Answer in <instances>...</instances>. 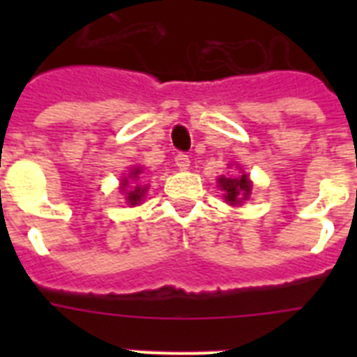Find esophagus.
Returning <instances> with one entry per match:
<instances>
[{"instance_id": "34e87169", "label": "esophagus", "mask_w": 357, "mask_h": 357, "mask_svg": "<svg viewBox=\"0 0 357 357\" xmlns=\"http://www.w3.org/2000/svg\"><path fill=\"white\" fill-rule=\"evenodd\" d=\"M174 161H176V167H178L179 170H187V168L190 167V159L187 153H178V155L174 157Z\"/></svg>"}]
</instances>
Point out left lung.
I'll return each mask as SVG.
<instances>
[{
  "instance_id": "obj_1",
  "label": "left lung",
  "mask_w": 357,
  "mask_h": 357,
  "mask_svg": "<svg viewBox=\"0 0 357 357\" xmlns=\"http://www.w3.org/2000/svg\"><path fill=\"white\" fill-rule=\"evenodd\" d=\"M218 185L220 189L224 190V198L229 204H241V200H246L250 195V181L248 176L243 174L238 178H220L218 179Z\"/></svg>"
}]
</instances>
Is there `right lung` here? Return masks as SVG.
<instances>
[{
    "instance_id": "right-lung-1",
    "label": "right lung",
    "mask_w": 357,
    "mask_h": 357,
    "mask_svg": "<svg viewBox=\"0 0 357 357\" xmlns=\"http://www.w3.org/2000/svg\"><path fill=\"white\" fill-rule=\"evenodd\" d=\"M139 174L140 168H133V172L129 174V178L123 179L122 189H126V200L131 204V206H137L140 200H142V196L146 192V187L139 185Z\"/></svg>"
}]
</instances>
